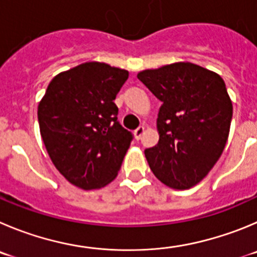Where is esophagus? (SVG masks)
<instances>
[{
	"mask_svg": "<svg viewBox=\"0 0 257 257\" xmlns=\"http://www.w3.org/2000/svg\"><path fill=\"white\" fill-rule=\"evenodd\" d=\"M145 131H146V128L143 125L138 126V128H137L136 131H134V138H136L137 141L141 140V137H142V134L145 133Z\"/></svg>",
	"mask_w": 257,
	"mask_h": 257,
	"instance_id": "obj_1",
	"label": "esophagus"
}]
</instances>
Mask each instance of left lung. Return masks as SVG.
<instances>
[{
    "label": "left lung",
    "instance_id": "obj_1",
    "mask_svg": "<svg viewBox=\"0 0 257 257\" xmlns=\"http://www.w3.org/2000/svg\"><path fill=\"white\" fill-rule=\"evenodd\" d=\"M161 100L157 146L145 151L151 170L172 189H190L222 155L232 120L231 97L219 74L190 62H176L137 74Z\"/></svg>",
    "mask_w": 257,
    "mask_h": 257
}]
</instances>
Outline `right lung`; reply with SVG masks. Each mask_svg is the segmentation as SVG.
<instances>
[{
    "mask_svg": "<svg viewBox=\"0 0 257 257\" xmlns=\"http://www.w3.org/2000/svg\"><path fill=\"white\" fill-rule=\"evenodd\" d=\"M126 69L86 62L50 81L38 105V120L53 165L72 185L104 188L116 177L132 133L117 121L116 93Z\"/></svg>",
    "mask_w": 257,
    "mask_h": 257,
    "instance_id": "add662e5",
    "label": "right lung"
}]
</instances>
